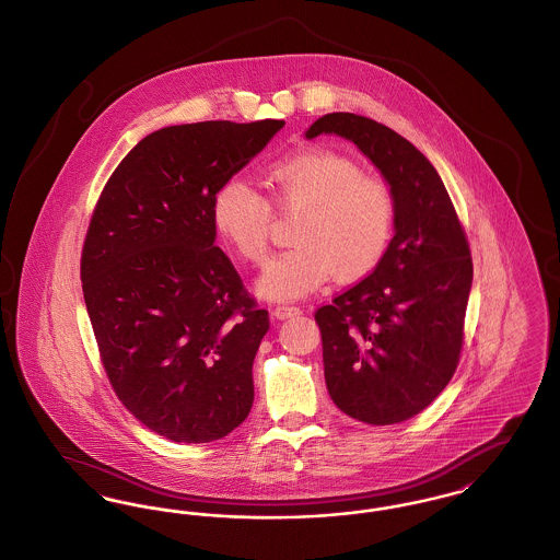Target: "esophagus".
Returning <instances> with one entry per match:
<instances>
[{"label":"esophagus","mask_w":560,"mask_h":560,"mask_svg":"<svg viewBox=\"0 0 560 560\" xmlns=\"http://www.w3.org/2000/svg\"><path fill=\"white\" fill-rule=\"evenodd\" d=\"M272 315H275V319L279 320L292 319V317L302 315V308L292 306V304H279L272 308Z\"/></svg>","instance_id":"obj_1"}]
</instances>
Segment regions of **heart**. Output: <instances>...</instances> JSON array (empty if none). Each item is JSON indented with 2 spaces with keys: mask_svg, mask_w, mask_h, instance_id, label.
<instances>
[{
  "mask_svg": "<svg viewBox=\"0 0 560 560\" xmlns=\"http://www.w3.org/2000/svg\"><path fill=\"white\" fill-rule=\"evenodd\" d=\"M262 176L281 206L300 208L292 247L277 254L256 283L265 298H304L334 275L354 281L380 265L395 231V197L382 178L329 149L272 161ZM212 222L241 260L267 258L270 208L247 183L231 178L213 192Z\"/></svg>",
  "mask_w": 560,
  "mask_h": 560,
  "instance_id": "1",
  "label": "heart"
}]
</instances>
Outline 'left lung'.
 I'll return each mask as SVG.
<instances>
[{
	"label": "left lung",
	"instance_id": "8db88e82",
	"mask_svg": "<svg viewBox=\"0 0 560 560\" xmlns=\"http://www.w3.org/2000/svg\"><path fill=\"white\" fill-rule=\"evenodd\" d=\"M320 133L354 142L395 197V237L380 265L315 315L325 384L350 418L397 424L427 409L457 368L470 247L439 172L409 140L354 113H327L304 136Z\"/></svg>",
	"mask_w": 560,
	"mask_h": 560
}]
</instances>
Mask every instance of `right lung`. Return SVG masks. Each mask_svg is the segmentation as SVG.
I'll use <instances>...</instances> for the list:
<instances>
[{"label": "right lung", "instance_id": "add662e5", "mask_svg": "<svg viewBox=\"0 0 560 560\" xmlns=\"http://www.w3.org/2000/svg\"><path fill=\"white\" fill-rule=\"evenodd\" d=\"M279 119L201 121L144 136L108 178L83 254V300L110 386L174 443H210L247 418L268 313L213 243V192Z\"/></svg>", "mask_w": 560, "mask_h": 560}]
</instances>
